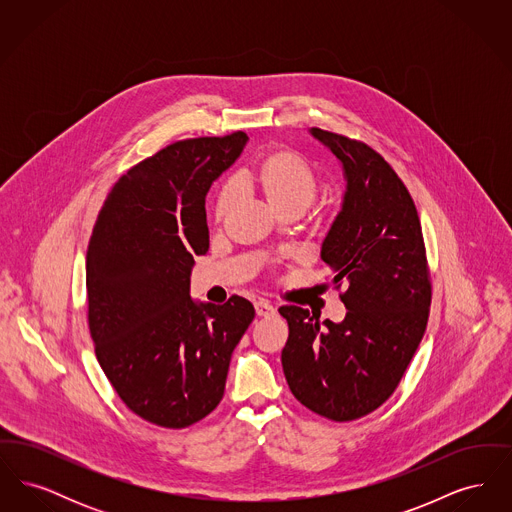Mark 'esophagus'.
I'll list each match as a JSON object with an SVG mask.
<instances>
[{
  "label": "esophagus",
  "instance_id": "34e87169",
  "mask_svg": "<svg viewBox=\"0 0 512 512\" xmlns=\"http://www.w3.org/2000/svg\"><path fill=\"white\" fill-rule=\"evenodd\" d=\"M255 313H257V317H270V315L276 313V309L268 301L261 299V301L255 303Z\"/></svg>",
  "mask_w": 512,
  "mask_h": 512
}]
</instances>
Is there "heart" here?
Here are the masks:
<instances>
[{"label":"heart","instance_id":"1","mask_svg":"<svg viewBox=\"0 0 512 512\" xmlns=\"http://www.w3.org/2000/svg\"><path fill=\"white\" fill-rule=\"evenodd\" d=\"M251 182L267 199L274 213L301 215L317 197L318 178L313 165L299 153L290 149L272 151L263 157L251 171ZM238 201V184L228 180L222 184L217 203L215 219L224 220Z\"/></svg>","mask_w":512,"mask_h":512}]
</instances>
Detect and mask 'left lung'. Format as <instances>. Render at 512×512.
<instances>
[{
    "label": "left lung",
    "mask_w": 512,
    "mask_h": 512,
    "mask_svg": "<svg viewBox=\"0 0 512 512\" xmlns=\"http://www.w3.org/2000/svg\"><path fill=\"white\" fill-rule=\"evenodd\" d=\"M341 163L345 194L320 257L347 309L341 322L286 305L282 366L295 399L347 422L376 411L401 382L424 336L432 284L413 197L372 147L311 128Z\"/></svg>",
    "instance_id": "obj_1"
}]
</instances>
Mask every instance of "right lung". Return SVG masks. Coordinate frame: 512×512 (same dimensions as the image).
Instances as JSON below:
<instances>
[{
    "label": "right lung",
    "instance_id": "add662e5",
    "mask_svg": "<svg viewBox=\"0 0 512 512\" xmlns=\"http://www.w3.org/2000/svg\"><path fill=\"white\" fill-rule=\"evenodd\" d=\"M245 132L182 140L111 188L86 253L88 326L124 405L163 428H186L224 395L232 351L255 317L232 295L190 297L195 255L209 249L205 195L244 151Z\"/></svg>",
    "mask_w": 512,
    "mask_h": 512
}]
</instances>
